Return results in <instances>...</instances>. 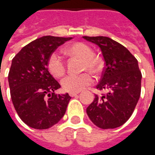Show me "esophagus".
<instances>
[{
    "label": "esophagus",
    "mask_w": 155,
    "mask_h": 155,
    "mask_svg": "<svg viewBox=\"0 0 155 155\" xmlns=\"http://www.w3.org/2000/svg\"><path fill=\"white\" fill-rule=\"evenodd\" d=\"M78 94H79V92H71L70 95H71V97H74V96H76Z\"/></svg>",
    "instance_id": "1"
}]
</instances>
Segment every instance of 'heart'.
Wrapping results in <instances>:
<instances>
[{
    "mask_svg": "<svg viewBox=\"0 0 155 155\" xmlns=\"http://www.w3.org/2000/svg\"><path fill=\"white\" fill-rule=\"evenodd\" d=\"M66 54L83 59L82 70L89 71L97 74L103 69V62L101 58L94 54L93 49L83 42H75L65 48ZM48 70L54 77H61L65 73V63L60 54L54 52L48 60ZM93 82V78L88 72L81 74H70L61 82L62 87L68 92H79L84 90Z\"/></svg>",
    "mask_w": 155,
    "mask_h": 155,
    "instance_id": "heart-1",
    "label": "heart"
}]
</instances>
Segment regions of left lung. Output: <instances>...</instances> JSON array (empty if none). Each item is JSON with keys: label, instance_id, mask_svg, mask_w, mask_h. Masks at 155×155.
Segmentation results:
<instances>
[{"label": "left lung", "instance_id": "1", "mask_svg": "<svg viewBox=\"0 0 155 155\" xmlns=\"http://www.w3.org/2000/svg\"><path fill=\"white\" fill-rule=\"evenodd\" d=\"M83 38L101 48L105 66L96 88L108 91L107 94L94 95L86 113L101 129L121 126L132 115L140 99L142 74L138 61L124 45L109 37Z\"/></svg>", "mask_w": 155, "mask_h": 155}]
</instances>
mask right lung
<instances>
[{
  "mask_svg": "<svg viewBox=\"0 0 155 155\" xmlns=\"http://www.w3.org/2000/svg\"><path fill=\"white\" fill-rule=\"evenodd\" d=\"M72 37L42 36L26 45L13 58L8 74L12 103L21 120L36 130H46L64 116L71 97L55 94L61 84L48 70V60Z\"/></svg>",
  "mask_w": 155,
  "mask_h": 155,
  "instance_id": "add662e5",
  "label": "right lung"
}]
</instances>
